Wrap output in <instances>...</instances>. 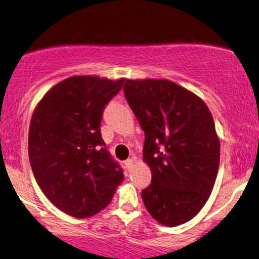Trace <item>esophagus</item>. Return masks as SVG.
I'll return each instance as SVG.
<instances>
[{
	"instance_id": "esophagus-1",
	"label": "esophagus",
	"mask_w": 259,
	"mask_h": 259,
	"mask_svg": "<svg viewBox=\"0 0 259 259\" xmlns=\"http://www.w3.org/2000/svg\"><path fill=\"white\" fill-rule=\"evenodd\" d=\"M124 164H125V167H126V169L127 170H130V169L133 168V165H134V160L133 159H126L125 162H124Z\"/></svg>"
}]
</instances>
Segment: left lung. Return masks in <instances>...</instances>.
Returning a JSON list of instances; mask_svg holds the SVG:
<instances>
[{
  "mask_svg": "<svg viewBox=\"0 0 259 259\" xmlns=\"http://www.w3.org/2000/svg\"><path fill=\"white\" fill-rule=\"evenodd\" d=\"M125 99L145 132L152 181L141 196L160 224L191 221L204 206L219 168L221 144L206 103L169 80H125Z\"/></svg>",
  "mask_w": 259,
  "mask_h": 259,
  "instance_id": "8db88e82",
  "label": "left lung"
}]
</instances>
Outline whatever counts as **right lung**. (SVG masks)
<instances>
[{"label": "right lung", "mask_w": 259, "mask_h": 259, "mask_svg": "<svg viewBox=\"0 0 259 259\" xmlns=\"http://www.w3.org/2000/svg\"><path fill=\"white\" fill-rule=\"evenodd\" d=\"M124 79L76 75L38 102L29 127V159L37 185L62 212L88 218L111 203L124 179L101 135L106 106Z\"/></svg>", "instance_id": "obj_1"}]
</instances>
